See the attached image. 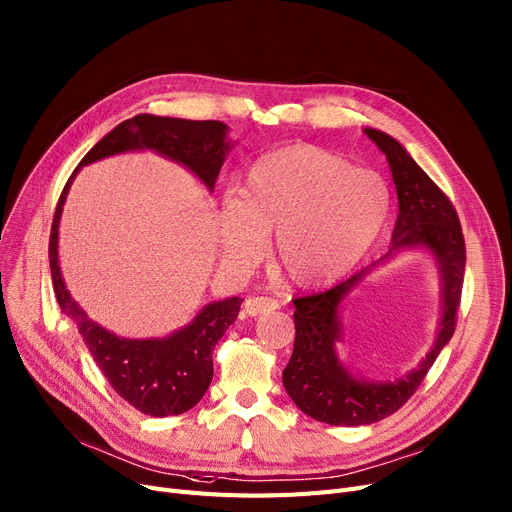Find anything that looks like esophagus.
<instances>
[{
    "mask_svg": "<svg viewBox=\"0 0 512 512\" xmlns=\"http://www.w3.org/2000/svg\"><path fill=\"white\" fill-rule=\"evenodd\" d=\"M278 309V301L272 297H249L244 301V311L249 316H261V314H272Z\"/></svg>",
    "mask_w": 512,
    "mask_h": 512,
    "instance_id": "34e87169",
    "label": "esophagus"
}]
</instances>
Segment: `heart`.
<instances>
[{
  "mask_svg": "<svg viewBox=\"0 0 512 512\" xmlns=\"http://www.w3.org/2000/svg\"><path fill=\"white\" fill-rule=\"evenodd\" d=\"M389 213L381 175L316 146H291L251 167L242 196L224 194L219 240L228 257L255 261L265 234H276L288 278L316 286L351 272L381 238Z\"/></svg>",
  "mask_w": 512,
  "mask_h": 512,
  "instance_id": "b5f03b06",
  "label": "heart"
}]
</instances>
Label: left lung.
I'll list each match as a JSON object with an SVG mask.
<instances>
[{
  "label": "left lung",
  "instance_id": "1",
  "mask_svg": "<svg viewBox=\"0 0 512 512\" xmlns=\"http://www.w3.org/2000/svg\"><path fill=\"white\" fill-rule=\"evenodd\" d=\"M366 136L387 157L399 201L387 255L370 268L353 274L324 293L295 299V347L288 360L282 383L295 406L307 416L335 427H360L379 422L402 408L431 370L439 351L448 345L456 330L466 249L450 198L422 171L408 150L379 129H364ZM425 248L438 263L442 278V320L434 347L418 369L395 382H366L353 377L338 360L340 307L352 288L374 264L392 258L402 250Z\"/></svg>",
  "mask_w": 512,
  "mask_h": 512
}]
</instances>
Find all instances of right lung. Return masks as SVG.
Here are the masks:
<instances>
[{
	"mask_svg": "<svg viewBox=\"0 0 512 512\" xmlns=\"http://www.w3.org/2000/svg\"><path fill=\"white\" fill-rule=\"evenodd\" d=\"M232 144L228 125L221 121H188L157 115H136L119 123L85 154L66 182L52 221L50 272L60 309L79 328L94 362L127 404L150 416H177L194 408L213 379V349L234 324L240 297L205 305L184 328L165 339H121L87 318L66 291L58 265V226L66 194L81 167L129 150H154L161 157L190 169L209 192Z\"/></svg>",
	"mask_w": 512,
	"mask_h": 512,
	"instance_id": "obj_1",
	"label": "right lung"
}]
</instances>
